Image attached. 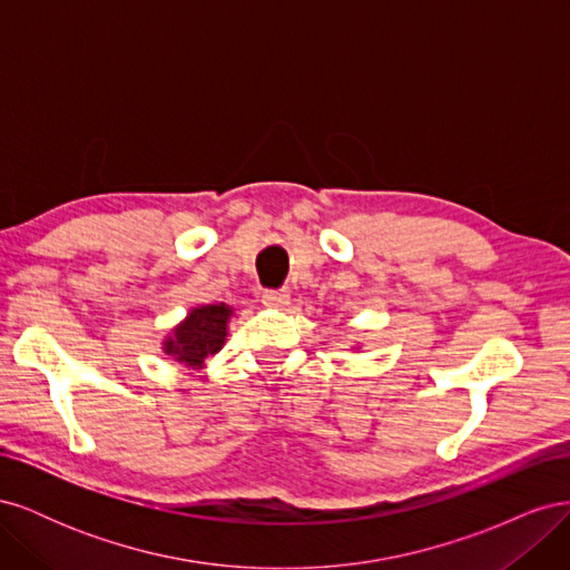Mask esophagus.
<instances>
[{
    "mask_svg": "<svg viewBox=\"0 0 570 570\" xmlns=\"http://www.w3.org/2000/svg\"><path fill=\"white\" fill-rule=\"evenodd\" d=\"M262 302L268 308H285L289 304V295H287V289H268V292H264Z\"/></svg>",
    "mask_w": 570,
    "mask_h": 570,
    "instance_id": "34e87169",
    "label": "esophagus"
}]
</instances>
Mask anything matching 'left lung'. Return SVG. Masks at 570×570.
Wrapping results in <instances>:
<instances>
[{"label":"left lung","mask_w":570,"mask_h":570,"mask_svg":"<svg viewBox=\"0 0 570 570\" xmlns=\"http://www.w3.org/2000/svg\"><path fill=\"white\" fill-rule=\"evenodd\" d=\"M352 350H361V344H354V347Z\"/></svg>","instance_id":"left-lung-1"}]
</instances>
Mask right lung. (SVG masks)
<instances>
[{
	"mask_svg": "<svg viewBox=\"0 0 570 570\" xmlns=\"http://www.w3.org/2000/svg\"><path fill=\"white\" fill-rule=\"evenodd\" d=\"M235 308L226 302L197 304L161 340V352L185 368L202 371L206 358L216 356L228 337Z\"/></svg>",
	"mask_w": 570,
	"mask_h": 570,
	"instance_id": "1",
	"label": "right lung"
}]
</instances>
